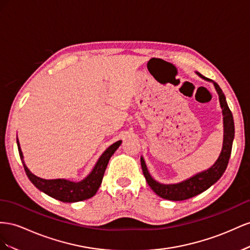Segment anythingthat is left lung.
Wrapping results in <instances>:
<instances>
[{
	"label": "left lung",
	"instance_id": "1",
	"mask_svg": "<svg viewBox=\"0 0 250 250\" xmlns=\"http://www.w3.org/2000/svg\"><path fill=\"white\" fill-rule=\"evenodd\" d=\"M196 73L201 78H203V80L211 82L213 85H215V89L219 95V102H220L221 109H222V115H223L222 149H221V153L218 157V159L209 168L202 170L200 173H197L196 175L191 176L181 182L172 183V184H165V183H160L158 181H156L151 176V174H149L144 157L141 156L140 162H141L142 172H144L147 184L157 195L163 199H167V200H172V201L187 200V199L195 197L199 194H201V192H203L208 188H209L212 184H215L220 178L222 177L227 167L228 160L230 158L232 142L234 138V124H233L232 114L229 108H228L225 95L217 83L202 76L199 72H196Z\"/></svg>",
	"mask_w": 250,
	"mask_h": 250
}]
</instances>
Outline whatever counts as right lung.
I'll list each match as a JSON object with an SVG mask.
<instances>
[{"label":"right lung","mask_w":250,"mask_h":250,"mask_svg":"<svg viewBox=\"0 0 250 250\" xmlns=\"http://www.w3.org/2000/svg\"><path fill=\"white\" fill-rule=\"evenodd\" d=\"M121 142L123 141L119 140L110 146L103 153V155L99 157L93 169L91 170V173L82 181L74 182L67 179H42V178H40L32 174L25 165L23 152L21 149L20 142L17 137V144L21 160H22L28 178L33 183L34 187L39 188L41 191L45 192L46 195L56 199V200L68 203L87 200V199L93 197L96 194V191L102 184L104 170L106 168V166H108L109 160L112 155L119 147Z\"/></svg>","instance_id":"obj_1"}]
</instances>
